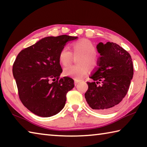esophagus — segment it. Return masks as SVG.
Segmentation results:
<instances>
[{"mask_svg":"<svg viewBox=\"0 0 147 147\" xmlns=\"http://www.w3.org/2000/svg\"><path fill=\"white\" fill-rule=\"evenodd\" d=\"M79 82H80L79 80H74V85L76 86L77 84H78Z\"/></svg>","mask_w":147,"mask_h":147,"instance_id":"1","label":"esophagus"}]
</instances>
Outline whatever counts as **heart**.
I'll return each instance as SVG.
<instances>
[{"instance_id":"1","label":"heart","mask_w":147,"mask_h":147,"mask_svg":"<svg viewBox=\"0 0 147 147\" xmlns=\"http://www.w3.org/2000/svg\"><path fill=\"white\" fill-rule=\"evenodd\" d=\"M73 50L74 55H81L78 63L79 65H70L64 69L63 74L76 80H80L86 75L88 71L87 65L94 66L96 64L95 47L91 41L80 40L73 44ZM73 59V53L67 47L62 48L59 54V62L64 66L68 65Z\"/></svg>"}]
</instances>
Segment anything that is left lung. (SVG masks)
Wrapping results in <instances>:
<instances>
[{
    "label": "left lung",
    "instance_id": "obj_1",
    "mask_svg": "<svg viewBox=\"0 0 147 147\" xmlns=\"http://www.w3.org/2000/svg\"><path fill=\"white\" fill-rule=\"evenodd\" d=\"M96 49L100 56L89 77L93 82H87L85 98L92 109L106 113L117 108L127 93L134 74L132 59L113 42H100Z\"/></svg>",
    "mask_w": 147,
    "mask_h": 147
}]
</instances>
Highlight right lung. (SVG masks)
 <instances>
[{"instance_id":"add662e5","label":"right lung","mask_w":147,"mask_h":147,"mask_svg":"<svg viewBox=\"0 0 147 147\" xmlns=\"http://www.w3.org/2000/svg\"><path fill=\"white\" fill-rule=\"evenodd\" d=\"M78 37H47L20 52L13 65L19 98L26 108L39 117H49L64 108L66 94L74 80L59 78L62 69L59 54L68 41Z\"/></svg>"}]
</instances>
